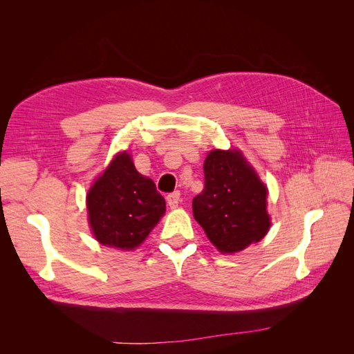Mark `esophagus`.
<instances>
[{"mask_svg": "<svg viewBox=\"0 0 354 354\" xmlns=\"http://www.w3.org/2000/svg\"><path fill=\"white\" fill-rule=\"evenodd\" d=\"M167 202L169 208H177L178 207V202H180V192L176 190L173 194H168L167 195Z\"/></svg>", "mask_w": 354, "mask_h": 354, "instance_id": "obj_1", "label": "esophagus"}]
</instances>
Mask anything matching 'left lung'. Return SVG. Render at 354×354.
I'll use <instances>...</instances> for the list:
<instances>
[{
    "instance_id": "8db88e82",
    "label": "left lung",
    "mask_w": 354,
    "mask_h": 354,
    "mask_svg": "<svg viewBox=\"0 0 354 354\" xmlns=\"http://www.w3.org/2000/svg\"><path fill=\"white\" fill-rule=\"evenodd\" d=\"M205 185L194 198V217L221 252H238L261 241L270 227L267 189L238 151H211Z\"/></svg>"
}]
</instances>
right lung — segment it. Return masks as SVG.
Here are the masks:
<instances>
[{"label": "right lung", "mask_w": 354, "mask_h": 354, "mask_svg": "<svg viewBox=\"0 0 354 354\" xmlns=\"http://www.w3.org/2000/svg\"><path fill=\"white\" fill-rule=\"evenodd\" d=\"M90 226L102 245L133 250L165 212V199L127 152L116 155L87 195Z\"/></svg>", "instance_id": "1"}]
</instances>
